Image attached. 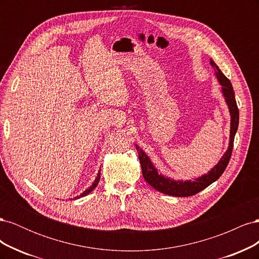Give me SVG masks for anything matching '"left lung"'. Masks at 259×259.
<instances>
[{"label": "left lung", "mask_w": 259, "mask_h": 259, "mask_svg": "<svg viewBox=\"0 0 259 259\" xmlns=\"http://www.w3.org/2000/svg\"><path fill=\"white\" fill-rule=\"evenodd\" d=\"M210 65L216 70V76L219 83L224 86L223 93L227 104L229 106V110L231 114L229 148L222 158V160L219 161L217 165L211 169L208 174L195 179L193 182H189V180H188V182H176V180H170L169 178H165L162 175H159V173L156 171V169L152 165L151 161L149 160L146 153L140 150L139 147H137L136 149L138 151V158L140 165H142L143 176L145 180L151 187H153L154 189L162 193L174 195V197H190V195L197 194L198 192L205 189L206 187H208L210 184H213L215 180L221 177L230 161L233 149L234 135H236L239 125V109L236 101V97H234V92L230 80L222 72V70L218 68V66L213 61V59H210Z\"/></svg>", "instance_id": "8db88e82"}]
</instances>
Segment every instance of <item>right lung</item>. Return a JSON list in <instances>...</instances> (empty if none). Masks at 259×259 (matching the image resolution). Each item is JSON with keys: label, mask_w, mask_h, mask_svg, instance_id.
I'll list each match as a JSON object with an SVG mask.
<instances>
[{"label": "right lung", "mask_w": 259, "mask_h": 259, "mask_svg": "<svg viewBox=\"0 0 259 259\" xmlns=\"http://www.w3.org/2000/svg\"><path fill=\"white\" fill-rule=\"evenodd\" d=\"M99 180H100V169H99V173H98V175H97V177H96V179H95V182H94L93 183V185L89 188V189L88 190H85L82 194H80L79 195V197H76L75 199H77V198H80V197H85V195L86 194H89L90 192H92L93 190H94V188H96V186L98 185V183H99Z\"/></svg>", "instance_id": "obj_1"}]
</instances>
